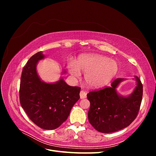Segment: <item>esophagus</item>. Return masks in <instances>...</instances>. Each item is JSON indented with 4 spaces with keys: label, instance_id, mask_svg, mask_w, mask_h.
<instances>
[{
    "label": "esophagus",
    "instance_id": "esophagus-1",
    "mask_svg": "<svg viewBox=\"0 0 156 156\" xmlns=\"http://www.w3.org/2000/svg\"><path fill=\"white\" fill-rule=\"evenodd\" d=\"M80 98H81V99H84V98H86L87 97V93L84 92V90H81V92H80Z\"/></svg>",
    "mask_w": 156,
    "mask_h": 156
}]
</instances>
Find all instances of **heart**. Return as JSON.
I'll return each mask as SVG.
<instances>
[{
	"label": "heart",
	"mask_w": 156,
	"mask_h": 156,
	"mask_svg": "<svg viewBox=\"0 0 156 156\" xmlns=\"http://www.w3.org/2000/svg\"><path fill=\"white\" fill-rule=\"evenodd\" d=\"M68 69L74 77L80 76L81 72L85 73L84 78L88 85L98 88L111 81L119 71V64L103 55H84L79 57L76 63L69 61Z\"/></svg>",
	"instance_id": "1"
}]
</instances>
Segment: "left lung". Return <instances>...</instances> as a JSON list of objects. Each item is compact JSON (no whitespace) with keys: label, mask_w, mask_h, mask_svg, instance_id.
<instances>
[{"label":"left lung","mask_w":156,"mask_h":156,"mask_svg":"<svg viewBox=\"0 0 156 156\" xmlns=\"http://www.w3.org/2000/svg\"><path fill=\"white\" fill-rule=\"evenodd\" d=\"M124 79L118 78L111 86L87 94L90 102L88 112L89 122L101 133H112L129 126L138 115L143 98V84L135 77L136 86L128 96H122L116 92Z\"/></svg>","instance_id":"left-lung-1"}]
</instances>
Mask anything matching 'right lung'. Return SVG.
Instances as JSON below:
<instances>
[{"mask_svg": "<svg viewBox=\"0 0 156 156\" xmlns=\"http://www.w3.org/2000/svg\"><path fill=\"white\" fill-rule=\"evenodd\" d=\"M44 58L42 52H38L31 56L23 68L20 100L27 115L36 125L51 130L67 120L71 109L80 98L81 88L69 86L62 78L55 83L42 81L37 73L36 66Z\"/></svg>", "mask_w": 156, "mask_h": 156, "instance_id": "right-lung-1", "label": "right lung"}]
</instances>
